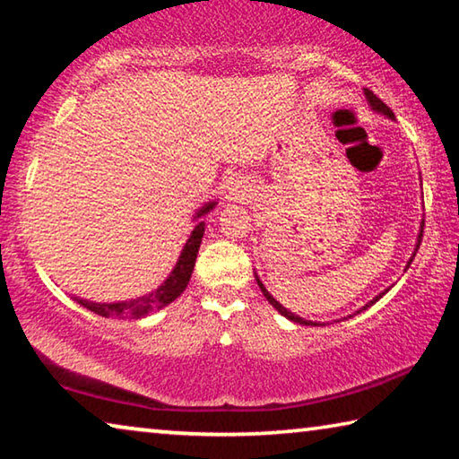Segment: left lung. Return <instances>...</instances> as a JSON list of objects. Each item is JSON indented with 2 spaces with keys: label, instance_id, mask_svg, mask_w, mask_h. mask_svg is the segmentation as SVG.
Here are the masks:
<instances>
[{
  "label": "left lung",
  "instance_id": "left-lung-1",
  "mask_svg": "<svg viewBox=\"0 0 459 459\" xmlns=\"http://www.w3.org/2000/svg\"><path fill=\"white\" fill-rule=\"evenodd\" d=\"M363 93H366V100H368V104H369V106H372V110H374V112H380V114H384V116H388V118H392V120H394V114H392V110H390V108H388L386 104H384V101H382L380 98H377L374 91H369V90H363ZM423 227H425V221H423V222H420V230H419V237H417V245H414L412 257H411L409 261H406V267H404V272H406V269H409V267H411V264H412V259H414V255H417V251H419V245H420V238H423ZM255 280H257V283H259L261 292H264V296L267 298V302H269V304H272V307H273L275 310H278L281 316H286V318H288V321H294V323H298V325H307V326H318L316 323H312V321H307V318L298 316V315H294V312H290L288 308H283V307H281V304H280L278 300H275V298H273L272 294H269V292H267V290H265V286H264V283H261V280L257 278V275H255ZM388 290H390V288H388ZM388 290H384V292H380V294H377V296L374 298V300H369V302L366 304V307H363L361 310H366V308H369V307H372V304H376L377 300H380V298H382L384 294H386V292H388ZM361 310H358V312H361Z\"/></svg>",
  "mask_w": 459,
  "mask_h": 459
}]
</instances>
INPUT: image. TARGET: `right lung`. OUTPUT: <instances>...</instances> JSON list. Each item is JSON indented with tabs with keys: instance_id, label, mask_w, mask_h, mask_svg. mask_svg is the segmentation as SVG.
Masks as SVG:
<instances>
[{
	"instance_id": "obj_1",
	"label": "right lung",
	"mask_w": 459,
	"mask_h": 459,
	"mask_svg": "<svg viewBox=\"0 0 459 459\" xmlns=\"http://www.w3.org/2000/svg\"><path fill=\"white\" fill-rule=\"evenodd\" d=\"M214 206L216 202H208L204 204L198 212H195L194 221L198 222H195V227L192 230L190 238L186 241L184 249H181V255L178 259L176 267H173L169 278H167L161 286L155 290V292L138 296L134 300H122V302H91V300H83V298H75L77 304H82L83 308L96 312V315L106 316V318H143V316L152 315V312L165 308L167 304H171L178 296H181V292L187 288V283H190L195 257H198V249L204 237V227H206V222L202 221V216H206Z\"/></svg>"
}]
</instances>
